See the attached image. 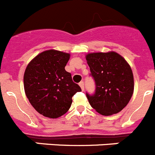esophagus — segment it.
Masks as SVG:
<instances>
[{
    "label": "esophagus",
    "mask_w": 155,
    "mask_h": 155,
    "mask_svg": "<svg viewBox=\"0 0 155 155\" xmlns=\"http://www.w3.org/2000/svg\"><path fill=\"white\" fill-rule=\"evenodd\" d=\"M79 85H80L81 88V90H82V91H84V82H83V81H81V82L79 83Z\"/></svg>",
    "instance_id": "esophagus-1"
}]
</instances>
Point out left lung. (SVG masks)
I'll return each mask as SVG.
<instances>
[{"label": "left lung", "instance_id": "1", "mask_svg": "<svg viewBox=\"0 0 155 155\" xmlns=\"http://www.w3.org/2000/svg\"><path fill=\"white\" fill-rule=\"evenodd\" d=\"M85 58L96 84L95 93H86L88 103L102 115L120 112L129 104L134 90L129 64L115 51L93 52Z\"/></svg>", "mask_w": 155, "mask_h": 155}]
</instances>
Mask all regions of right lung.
I'll use <instances>...</instances> for the list:
<instances>
[{
    "label": "right lung",
    "mask_w": 155,
    "mask_h": 155,
    "mask_svg": "<svg viewBox=\"0 0 155 155\" xmlns=\"http://www.w3.org/2000/svg\"><path fill=\"white\" fill-rule=\"evenodd\" d=\"M70 54L47 50L29 63L23 77L24 90L30 104L39 114L57 118L68 111L72 96L80 86L65 70Z\"/></svg>",
    "instance_id": "obj_1"
}]
</instances>
